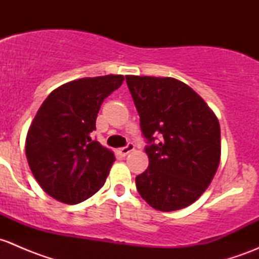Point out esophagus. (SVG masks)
I'll list each match as a JSON object with an SVG mask.
<instances>
[{
    "label": "esophagus",
    "instance_id": "1",
    "mask_svg": "<svg viewBox=\"0 0 259 259\" xmlns=\"http://www.w3.org/2000/svg\"><path fill=\"white\" fill-rule=\"evenodd\" d=\"M134 148H135V145L133 144V143H129V144H127L126 146H124V148L119 149V150H117V153H119L121 156H125V155H127V154H129L130 151L134 150Z\"/></svg>",
    "mask_w": 259,
    "mask_h": 259
}]
</instances>
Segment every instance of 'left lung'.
<instances>
[{"label": "left lung", "instance_id": "8db88e82", "mask_svg": "<svg viewBox=\"0 0 259 259\" xmlns=\"http://www.w3.org/2000/svg\"><path fill=\"white\" fill-rule=\"evenodd\" d=\"M126 77L148 145V169L135 178L154 209L178 210L210 184L221 160V127L193 89L173 77Z\"/></svg>", "mask_w": 259, "mask_h": 259}]
</instances>
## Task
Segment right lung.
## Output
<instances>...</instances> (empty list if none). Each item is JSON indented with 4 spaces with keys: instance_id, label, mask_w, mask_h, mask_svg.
I'll list each match as a JSON object with an SVG mask.
<instances>
[{
    "instance_id": "right-lung-1",
    "label": "right lung",
    "mask_w": 259,
    "mask_h": 259,
    "mask_svg": "<svg viewBox=\"0 0 259 259\" xmlns=\"http://www.w3.org/2000/svg\"><path fill=\"white\" fill-rule=\"evenodd\" d=\"M122 81V75L71 81L38 109L26 138V158L40 187L59 202L77 204L105 183L115 156L91 133L103 101Z\"/></svg>"
}]
</instances>
